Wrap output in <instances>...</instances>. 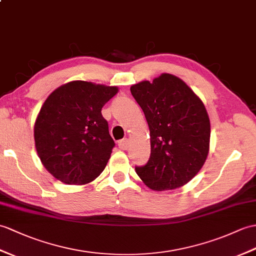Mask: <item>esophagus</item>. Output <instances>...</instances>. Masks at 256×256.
I'll return each instance as SVG.
<instances>
[{
    "mask_svg": "<svg viewBox=\"0 0 256 256\" xmlns=\"http://www.w3.org/2000/svg\"><path fill=\"white\" fill-rule=\"evenodd\" d=\"M128 144H130V142H128V138H123V140H118V148H121V150H128Z\"/></svg>",
    "mask_w": 256,
    "mask_h": 256,
    "instance_id": "1",
    "label": "esophagus"
}]
</instances>
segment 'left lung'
<instances>
[{"label": "left lung", "mask_w": 256, "mask_h": 256, "mask_svg": "<svg viewBox=\"0 0 256 256\" xmlns=\"http://www.w3.org/2000/svg\"><path fill=\"white\" fill-rule=\"evenodd\" d=\"M150 126V157L135 167L148 188H180L198 174L210 152V122L204 104L179 77L162 74L130 87Z\"/></svg>", "instance_id": "left-lung-1"}]
</instances>
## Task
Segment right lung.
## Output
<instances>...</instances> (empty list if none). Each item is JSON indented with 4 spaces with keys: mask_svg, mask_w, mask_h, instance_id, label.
Returning <instances> with one entry per match:
<instances>
[{
    "mask_svg": "<svg viewBox=\"0 0 256 256\" xmlns=\"http://www.w3.org/2000/svg\"><path fill=\"white\" fill-rule=\"evenodd\" d=\"M116 92L114 86L74 80L46 98L34 135L41 162L56 179L80 186L104 171L116 144L101 109Z\"/></svg>",
    "mask_w": 256,
    "mask_h": 256,
    "instance_id": "add662e5",
    "label": "right lung"
}]
</instances>
